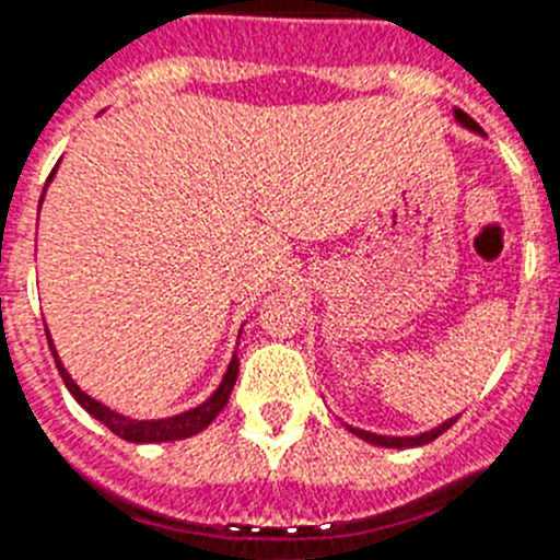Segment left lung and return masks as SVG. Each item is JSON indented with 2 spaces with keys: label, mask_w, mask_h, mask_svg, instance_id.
Returning <instances> with one entry per match:
<instances>
[{
  "label": "left lung",
  "mask_w": 560,
  "mask_h": 560,
  "mask_svg": "<svg viewBox=\"0 0 560 560\" xmlns=\"http://www.w3.org/2000/svg\"><path fill=\"white\" fill-rule=\"evenodd\" d=\"M457 122L466 125V128L471 130H480V125L475 122V119L468 117L466 110H455ZM457 418H450V421H443L441 427H435V430L430 432H421V435H412V438H393V435H376V432H365V430H357V427H349L351 432H354L357 438H362V441L368 443H376V446H387V450H410V446H424V443L435 441L438 435H443V432L450 430L452 424H455Z\"/></svg>",
  "instance_id": "1"
}]
</instances>
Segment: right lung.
<instances>
[{
	"label": "right lung",
	"mask_w": 560,
	"mask_h": 560,
	"mask_svg": "<svg viewBox=\"0 0 560 560\" xmlns=\"http://www.w3.org/2000/svg\"><path fill=\"white\" fill-rule=\"evenodd\" d=\"M49 178H52V175H49ZM47 340H49V335H47ZM49 349H52L55 365H58V371H60V380H63V385L69 387V393H72L74 399L80 401V407L92 412L97 421H103V424L108 427L114 435L125 438V441H133V443L180 441V438H189V435H195V432L206 430V427H209L211 421L220 416V410L229 405V396H231V390H234L236 374H240V357H234L229 365V371H225V380L220 382V387L214 390V396H211L209 401H203V405L195 407V410L180 412V416L164 418V421H133V418H125V416H119V412L103 407L100 401H94L92 396H85V393L74 385L72 376L67 374V368L60 365L58 354H55V346H49Z\"/></svg>",
	"instance_id": "add662e5"
}]
</instances>
